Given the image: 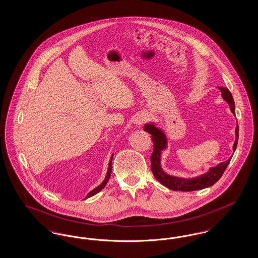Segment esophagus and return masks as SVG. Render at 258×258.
Segmentation results:
<instances>
[{"instance_id": "1", "label": "esophagus", "mask_w": 258, "mask_h": 258, "mask_svg": "<svg viewBox=\"0 0 258 258\" xmlns=\"http://www.w3.org/2000/svg\"><path fill=\"white\" fill-rule=\"evenodd\" d=\"M148 120H149L148 114H146V113H140V114H138L136 116L135 122L137 125H142V124L146 123Z\"/></svg>"}]
</instances>
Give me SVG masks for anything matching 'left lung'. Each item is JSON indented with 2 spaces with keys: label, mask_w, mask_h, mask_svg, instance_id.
Returning <instances> with one entry per match:
<instances>
[{
  "label": "left lung",
  "mask_w": 258,
  "mask_h": 258,
  "mask_svg": "<svg viewBox=\"0 0 258 258\" xmlns=\"http://www.w3.org/2000/svg\"><path fill=\"white\" fill-rule=\"evenodd\" d=\"M218 88L221 90V97L229 104L230 110L233 114H235V103H234V99L231 93L226 88H222V87H218ZM144 131L152 135L151 138L154 143V151L151 156L152 172L160 184L165 185L166 187L173 189V190L192 191V190H198V189H202V188L213 185L220 180L223 172L226 169L227 165L229 164V162L231 160V158H230L226 161L221 162L217 166L211 167L208 172H206L200 176L195 177V178L185 179V178H181V177L171 176L163 171L161 168V165H160L161 151L165 150L167 147L166 135L163 133V131L160 127H158L155 123H146L144 125ZM235 135H236V139L234 142L233 152H235L236 147H237L238 137H239L238 123H237V126L235 130Z\"/></svg>",
  "instance_id": "1"
}]
</instances>
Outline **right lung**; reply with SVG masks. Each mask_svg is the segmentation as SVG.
<instances>
[{"label": "right lung", "mask_w": 258, "mask_h": 258, "mask_svg": "<svg viewBox=\"0 0 258 258\" xmlns=\"http://www.w3.org/2000/svg\"><path fill=\"white\" fill-rule=\"evenodd\" d=\"M112 159H113V154H112V156H111L110 160H109V164H108V169H107V173H106V176H105V179H104V181L101 183V184L98 185L96 188H94L93 190H91L88 195H87L86 198H89V197H93V196H95V195H97L98 192H99L102 188H104V186L106 185L107 184V182H108V180H109V177H110L111 174V169H112Z\"/></svg>", "instance_id": "add662e5"}]
</instances>
